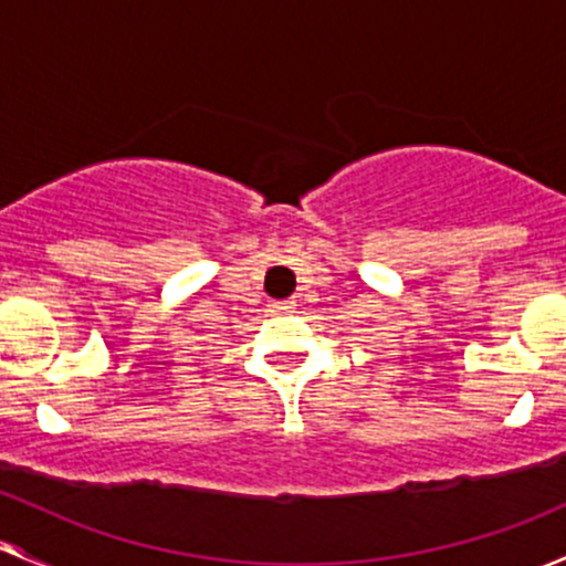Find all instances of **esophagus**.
I'll use <instances>...</instances> for the list:
<instances>
[{
  "label": "esophagus",
  "mask_w": 566,
  "mask_h": 566,
  "mask_svg": "<svg viewBox=\"0 0 566 566\" xmlns=\"http://www.w3.org/2000/svg\"><path fill=\"white\" fill-rule=\"evenodd\" d=\"M295 308V301H271L273 314H290Z\"/></svg>",
  "instance_id": "34e87169"
}]
</instances>
